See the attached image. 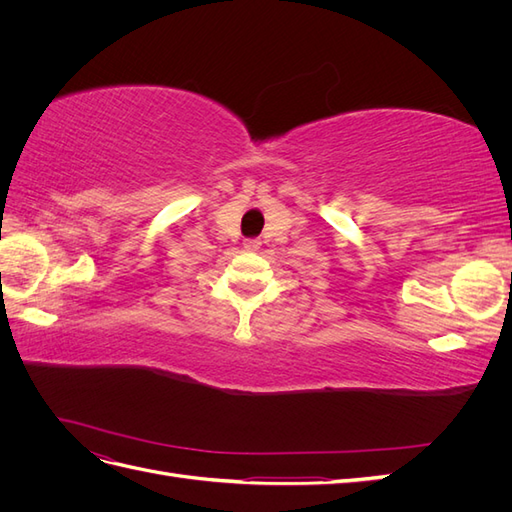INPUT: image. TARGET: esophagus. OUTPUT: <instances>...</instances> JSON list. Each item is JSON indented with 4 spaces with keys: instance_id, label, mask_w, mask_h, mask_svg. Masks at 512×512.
Returning <instances> with one entry per match:
<instances>
[{
    "instance_id": "esophagus-1",
    "label": "esophagus",
    "mask_w": 512,
    "mask_h": 512,
    "mask_svg": "<svg viewBox=\"0 0 512 512\" xmlns=\"http://www.w3.org/2000/svg\"><path fill=\"white\" fill-rule=\"evenodd\" d=\"M260 247V241L258 239H247V241H243V250H247V252H256Z\"/></svg>"
}]
</instances>
